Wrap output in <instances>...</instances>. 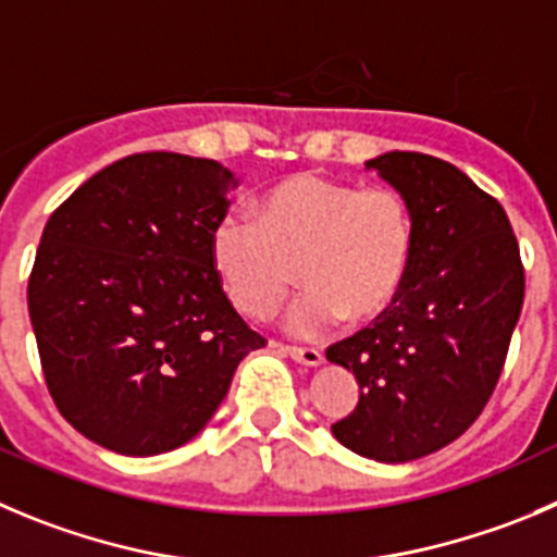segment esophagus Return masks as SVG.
<instances>
[{"instance_id":"34e87169","label":"esophagus","mask_w":557,"mask_h":557,"mask_svg":"<svg viewBox=\"0 0 557 557\" xmlns=\"http://www.w3.org/2000/svg\"><path fill=\"white\" fill-rule=\"evenodd\" d=\"M277 349L283 351V355H288L290 360L302 362V366H321L324 362V355H321L319 349H313V346H285V343H277Z\"/></svg>"}]
</instances>
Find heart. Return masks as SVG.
I'll return each mask as SVG.
<instances>
[{
	"label": "heart",
	"mask_w": 557,
	"mask_h": 557,
	"mask_svg": "<svg viewBox=\"0 0 557 557\" xmlns=\"http://www.w3.org/2000/svg\"><path fill=\"white\" fill-rule=\"evenodd\" d=\"M211 267L242 315L269 321L296 277L305 290L290 310L296 335H321L387 313L414 261V216L396 189H362L321 173L269 186L252 220L227 211L208 238Z\"/></svg>",
	"instance_id": "heart-1"
}]
</instances>
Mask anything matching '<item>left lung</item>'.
Instances as JSON below:
<instances>
[{"mask_svg":"<svg viewBox=\"0 0 557 557\" xmlns=\"http://www.w3.org/2000/svg\"><path fill=\"white\" fill-rule=\"evenodd\" d=\"M414 216V261L387 313L326 349L360 384L337 443L401 465L465 434L492 398L522 313L524 269L500 202L448 161L389 150L368 161Z\"/></svg>","mask_w":557,"mask_h":557,"instance_id":"obj_1","label":"left lung"}]
</instances>
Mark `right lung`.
I'll return each mask as SVG.
<instances>
[{"instance_id":"add662e5","label":"right lung","mask_w":557,"mask_h":557,"mask_svg":"<svg viewBox=\"0 0 557 557\" xmlns=\"http://www.w3.org/2000/svg\"><path fill=\"white\" fill-rule=\"evenodd\" d=\"M233 175L134 153L79 186L40 236L27 285L46 387L101 448L156 456L202 431L238 362L267 346L211 267Z\"/></svg>"}]
</instances>
